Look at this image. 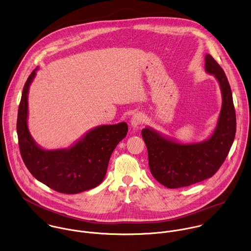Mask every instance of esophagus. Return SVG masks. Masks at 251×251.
<instances>
[{"instance_id": "esophagus-1", "label": "esophagus", "mask_w": 251, "mask_h": 251, "mask_svg": "<svg viewBox=\"0 0 251 251\" xmlns=\"http://www.w3.org/2000/svg\"><path fill=\"white\" fill-rule=\"evenodd\" d=\"M144 120H145L144 114L141 113V112H139V113H136V114H134V115L132 116L130 123H131V126H132V127L136 128V127H139L141 124H143Z\"/></svg>"}]
</instances>
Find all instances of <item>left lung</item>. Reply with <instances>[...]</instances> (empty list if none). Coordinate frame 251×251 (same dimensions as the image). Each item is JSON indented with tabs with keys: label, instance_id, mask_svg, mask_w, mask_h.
Masks as SVG:
<instances>
[{
	"label": "left lung",
	"instance_id": "8db88e82",
	"mask_svg": "<svg viewBox=\"0 0 251 251\" xmlns=\"http://www.w3.org/2000/svg\"><path fill=\"white\" fill-rule=\"evenodd\" d=\"M204 71L219 83L222 105L212 134L200 143L184 144L151 127L142 130L154 178L168 188L189 186L211 177L225 161L236 134V112L227 76L209 55L204 56Z\"/></svg>",
	"mask_w": 251,
	"mask_h": 251
}]
</instances>
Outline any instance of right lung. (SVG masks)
Segmentation results:
<instances>
[{
	"instance_id": "1",
	"label": "right lung",
	"mask_w": 251,
	"mask_h": 251,
	"mask_svg": "<svg viewBox=\"0 0 251 251\" xmlns=\"http://www.w3.org/2000/svg\"><path fill=\"white\" fill-rule=\"evenodd\" d=\"M38 69L29 75L18 107L16 129L22 159L34 177L57 192L77 194L95 188L103 180L111 153L126 137L128 125H100L68 149H43L28 128V94Z\"/></svg>"
}]
</instances>
